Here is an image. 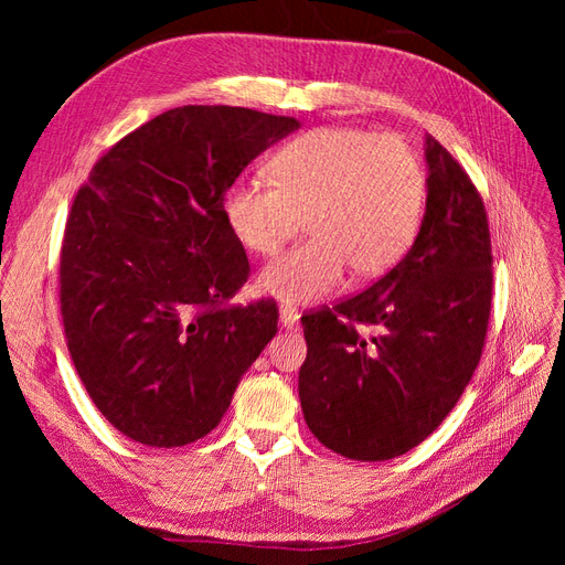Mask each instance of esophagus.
<instances>
[{"label": "esophagus", "instance_id": "34e87169", "mask_svg": "<svg viewBox=\"0 0 565 565\" xmlns=\"http://www.w3.org/2000/svg\"><path fill=\"white\" fill-rule=\"evenodd\" d=\"M280 322H282V328L295 330L299 324V311L292 309V306H280Z\"/></svg>", "mask_w": 565, "mask_h": 565}]
</instances>
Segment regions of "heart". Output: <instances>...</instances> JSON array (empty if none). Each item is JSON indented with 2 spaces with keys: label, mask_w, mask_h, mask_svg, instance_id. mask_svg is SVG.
<instances>
[{
  "label": "heart",
  "mask_w": 565,
  "mask_h": 565,
  "mask_svg": "<svg viewBox=\"0 0 565 565\" xmlns=\"http://www.w3.org/2000/svg\"><path fill=\"white\" fill-rule=\"evenodd\" d=\"M271 181L243 179L226 195L233 235L273 254L301 218L311 241L262 273V289L292 303L316 301L344 282L382 276L413 245L426 200V172L401 136L322 127L289 141L270 162Z\"/></svg>",
  "instance_id": "b5f03b06"
}]
</instances>
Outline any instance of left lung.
<instances>
[{
	"label": "left lung",
	"instance_id": "8db88e82",
	"mask_svg": "<svg viewBox=\"0 0 565 565\" xmlns=\"http://www.w3.org/2000/svg\"><path fill=\"white\" fill-rule=\"evenodd\" d=\"M426 162L429 195L415 245L363 292L301 316L303 419L324 448L358 461L393 459L431 436L486 347V204L434 136H426Z\"/></svg>",
	"mask_w": 565,
	"mask_h": 565
}]
</instances>
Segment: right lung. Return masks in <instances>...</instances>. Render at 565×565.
I'll return each mask as SVG.
<instances>
[{"label": "right lung", "mask_w": 565, "mask_h": 565, "mask_svg": "<svg viewBox=\"0 0 565 565\" xmlns=\"http://www.w3.org/2000/svg\"><path fill=\"white\" fill-rule=\"evenodd\" d=\"M299 122L233 106L167 110L92 167L65 221L61 316L89 398L119 434L179 448L224 417L278 332V303L228 306L249 278L224 200Z\"/></svg>", "instance_id": "add662e5"}]
</instances>
